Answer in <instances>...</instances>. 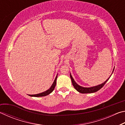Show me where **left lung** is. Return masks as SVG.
I'll list each match as a JSON object with an SVG mask.
<instances>
[{"mask_svg":"<svg viewBox=\"0 0 125 125\" xmlns=\"http://www.w3.org/2000/svg\"><path fill=\"white\" fill-rule=\"evenodd\" d=\"M114 70H113V72H114ZM112 74H113V73H112ZM111 75H110V77H111ZM110 77L108 79L106 80L104 83H103L101 84H100V85L95 86H93V87H91V88H84V87H82V86H79L78 84L76 83L74 81V79L73 78L72 76L70 74V77L71 78L72 82V84H73V86L74 87L75 89L78 91V92H79L80 93H83V94H85V93H95V92H97V91L99 90L101 88H102L103 87V86L105 85V83H106L107 80L109 79V78H110Z\"/></svg>","mask_w":125,"mask_h":125,"instance_id":"left-lung-1","label":"left lung"}]
</instances>
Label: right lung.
I'll list each match as a JSON object with an SVG mask.
<instances>
[{
  "label": "right lung",
  "mask_w": 125,
  "mask_h": 125,
  "mask_svg": "<svg viewBox=\"0 0 125 125\" xmlns=\"http://www.w3.org/2000/svg\"><path fill=\"white\" fill-rule=\"evenodd\" d=\"M57 75L56 76V78H55L54 79V81L53 82V83L52 84V86H51V88L47 90V91H46V92H44L43 93H40V94H35V95H29L30 96H35V97H40V96H45L47 95L50 94V93H51L53 91L54 89L55 88V86H56V80H57Z\"/></svg>",
  "instance_id": "add662e5"
}]
</instances>
